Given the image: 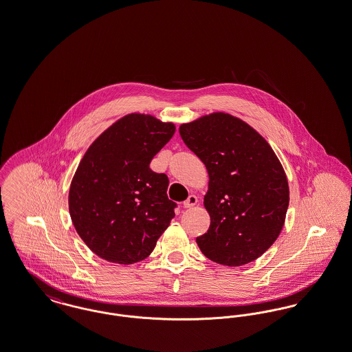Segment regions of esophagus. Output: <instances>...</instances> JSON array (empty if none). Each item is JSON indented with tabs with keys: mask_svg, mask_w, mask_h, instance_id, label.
I'll return each mask as SVG.
<instances>
[{
	"mask_svg": "<svg viewBox=\"0 0 352 352\" xmlns=\"http://www.w3.org/2000/svg\"><path fill=\"white\" fill-rule=\"evenodd\" d=\"M197 203H198V198H197L195 195H190V197L184 201V207H186V208H191V207L197 206Z\"/></svg>",
	"mask_w": 352,
	"mask_h": 352,
	"instance_id": "34e87169",
	"label": "esophagus"
}]
</instances>
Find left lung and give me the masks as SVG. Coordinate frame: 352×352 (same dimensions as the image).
I'll return each instance as SVG.
<instances>
[{
    "instance_id": "8db88e82",
    "label": "left lung",
    "mask_w": 352,
    "mask_h": 352,
    "mask_svg": "<svg viewBox=\"0 0 352 352\" xmlns=\"http://www.w3.org/2000/svg\"><path fill=\"white\" fill-rule=\"evenodd\" d=\"M179 134L208 171V231L197 237L214 263L240 267L268 251L284 227L289 186L283 165L247 122L217 112L182 124Z\"/></svg>"
}]
</instances>
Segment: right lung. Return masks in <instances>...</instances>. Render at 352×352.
<instances>
[{
    "label": "right lung",
    "mask_w": 352,
    "mask_h": 352,
    "mask_svg": "<svg viewBox=\"0 0 352 352\" xmlns=\"http://www.w3.org/2000/svg\"><path fill=\"white\" fill-rule=\"evenodd\" d=\"M174 132L173 122L132 113L85 151L71 182L68 208L76 232L101 258L124 265L146 258L175 217L168 175L149 168Z\"/></svg>",
    "instance_id": "obj_1"
}]
</instances>
